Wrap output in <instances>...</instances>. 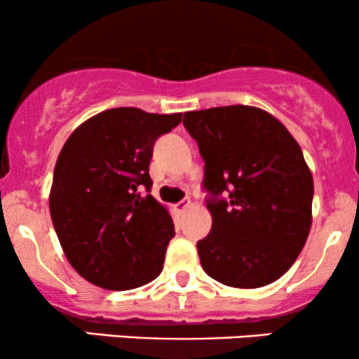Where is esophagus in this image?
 <instances>
[{"label":"esophagus","mask_w":359,"mask_h":359,"mask_svg":"<svg viewBox=\"0 0 359 359\" xmlns=\"http://www.w3.org/2000/svg\"><path fill=\"white\" fill-rule=\"evenodd\" d=\"M189 205H191V201H180V203H177L175 204V211L177 212H184L185 211V209H187L189 208Z\"/></svg>","instance_id":"34e87169"}]
</instances>
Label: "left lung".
Here are the masks:
<instances>
[{"instance_id": "8db88e82", "label": "left lung", "mask_w": 359, "mask_h": 359, "mask_svg": "<svg viewBox=\"0 0 359 359\" xmlns=\"http://www.w3.org/2000/svg\"><path fill=\"white\" fill-rule=\"evenodd\" d=\"M185 130L204 160L212 228L197 241L209 277L258 288L294 265L312 222L314 182L287 128L253 106L189 111Z\"/></svg>"}]
</instances>
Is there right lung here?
<instances>
[{
  "label": "right lung",
  "instance_id": "right-lung-1",
  "mask_svg": "<svg viewBox=\"0 0 359 359\" xmlns=\"http://www.w3.org/2000/svg\"><path fill=\"white\" fill-rule=\"evenodd\" d=\"M180 119V113L108 109L62 147L48 199L52 222L69 263L94 285L130 290L162 271L175 231L150 194L148 165L156 138Z\"/></svg>",
  "mask_w": 359,
  "mask_h": 359
}]
</instances>
